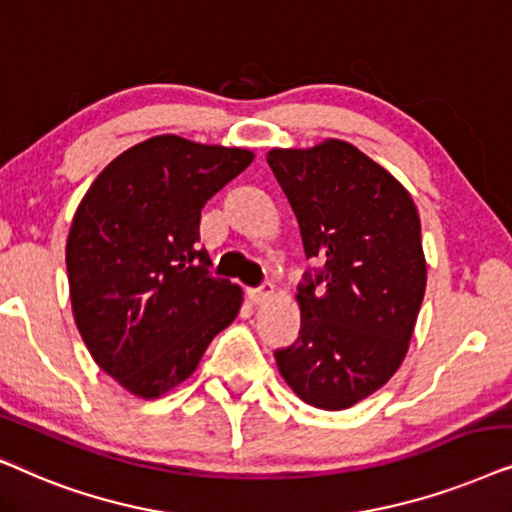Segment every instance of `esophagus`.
I'll use <instances>...</instances> for the list:
<instances>
[{
    "instance_id": "obj_1",
    "label": "esophagus",
    "mask_w": 512,
    "mask_h": 512,
    "mask_svg": "<svg viewBox=\"0 0 512 512\" xmlns=\"http://www.w3.org/2000/svg\"><path fill=\"white\" fill-rule=\"evenodd\" d=\"M271 295H274V285H271V283H262L260 288L248 290V299H250L252 304H264V302H269Z\"/></svg>"
}]
</instances>
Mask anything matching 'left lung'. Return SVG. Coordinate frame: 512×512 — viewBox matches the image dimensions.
Listing matches in <instances>:
<instances>
[{
	"label": "left lung",
	"mask_w": 512,
	"mask_h": 512,
	"mask_svg": "<svg viewBox=\"0 0 512 512\" xmlns=\"http://www.w3.org/2000/svg\"><path fill=\"white\" fill-rule=\"evenodd\" d=\"M297 217L306 271L297 288L299 337L278 349L281 377L304 403L346 410L386 384L405 360L426 292L421 222L395 177L344 140L271 149Z\"/></svg>",
	"instance_id": "1"
}]
</instances>
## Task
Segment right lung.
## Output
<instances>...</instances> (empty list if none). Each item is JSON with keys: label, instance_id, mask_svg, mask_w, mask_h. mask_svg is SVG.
I'll use <instances>...</instances> for the list:
<instances>
[{"label": "right lung", "instance_id": "obj_1", "mask_svg": "<svg viewBox=\"0 0 512 512\" xmlns=\"http://www.w3.org/2000/svg\"><path fill=\"white\" fill-rule=\"evenodd\" d=\"M241 147L156 135L119 154L74 213L65 262L74 323L100 370L138 398L192 377L243 292L210 276L201 208L250 166Z\"/></svg>", "mask_w": 512, "mask_h": 512}]
</instances>
